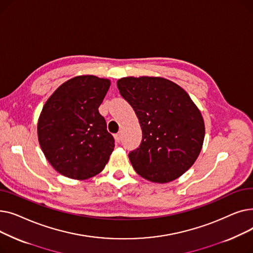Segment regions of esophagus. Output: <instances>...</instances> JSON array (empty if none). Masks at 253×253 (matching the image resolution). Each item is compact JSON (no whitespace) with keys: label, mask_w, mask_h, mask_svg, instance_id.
Here are the masks:
<instances>
[{"label":"esophagus","mask_w":253,"mask_h":253,"mask_svg":"<svg viewBox=\"0 0 253 253\" xmlns=\"http://www.w3.org/2000/svg\"><path fill=\"white\" fill-rule=\"evenodd\" d=\"M115 139H116V141H117V142H120V141H121V134H120V133L115 134Z\"/></svg>","instance_id":"1"}]
</instances>
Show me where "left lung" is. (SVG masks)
<instances>
[{
  "instance_id": "1",
  "label": "left lung",
  "mask_w": 253,
  "mask_h": 253,
  "mask_svg": "<svg viewBox=\"0 0 253 253\" xmlns=\"http://www.w3.org/2000/svg\"><path fill=\"white\" fill-rule=\"evenodd\" d=\"M117 86L142 130L139 147L128 155L134 170L159 183L181 176L197 160L205 135L202 115L188 93L159 77H126Z\"/></svg>"
}]
</instances>
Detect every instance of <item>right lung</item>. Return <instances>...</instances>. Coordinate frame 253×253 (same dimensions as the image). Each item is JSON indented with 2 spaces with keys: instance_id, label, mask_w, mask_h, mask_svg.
Returning a JSON list of instances; mask_svg holds the SVG:
<instances>
[{
  "instance_id": "add662e5",
  "label": "right lung",
  "mask_w": 253,
  "mask_h": 253,
  "mask_svg": "<svg viewBox=\"0 0 253 253\" xmlns=\"http://www.w3.org/2000/svg\"><path fill=\"white\" fill-rule=\"evenodd\" d=\"M110 80L78 76L60 85L46 101L38 122V137L49 163L60 174L87 179L108 163L115 139L98 108Z\"/></svg>"
}]
</instances>
